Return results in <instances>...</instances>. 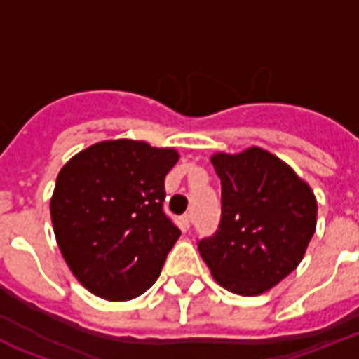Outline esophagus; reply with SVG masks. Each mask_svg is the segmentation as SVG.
<instances>
[{"instance_id":"34e87169","label":"esophagus","mask_w":359,"mask_h":359,"mask_svg":"<svg viewBox=\"0 0 359 359\" xmlns=\"http://www.w3.org/2000/svg\"><path fill=\"white\" fill-rule=\"evenodd\" d=\"M191 218H194V214H191V212H188V214H184V216H182V225H184L186 229H190Z\"/></svg>"}]
</instances>
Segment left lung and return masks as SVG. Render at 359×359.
Masks as SVG:
<instances>
[{
    "label": "left lung",
    "mask_w": 359,
    "mask_h": 359,
    "mask_svg": "<svg viewBox=\"0 0 359 359\" xmlns=\"http://www.w3.org/2000/svg\"><path fill=\"white\" fill-rule=\"evenodd\" d=\"M222 180V219L197 250L224 289L259 296L306 255L317 229V199L289 163L261 147L210 156Z\"/></svg>",
    "instance_id": "obj_1"
}]
</instances>
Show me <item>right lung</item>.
<instances>
[{"mask_svg":"<svg viewBox=\"0 0 359 359\" xmlns=\"http://www.w3.org/2000/svg\"><path fill=\"white\" fill-rule=\"evenodd\" d=\"M175 149L109 140L65 163L50 199L53 233L70 272L109 302L137 298L162 272L179 227L163 212Z\"/></svg>","mask_w":359,"mask_h":359,"instance_id":"1","label":"right lung"}]
</instances>
